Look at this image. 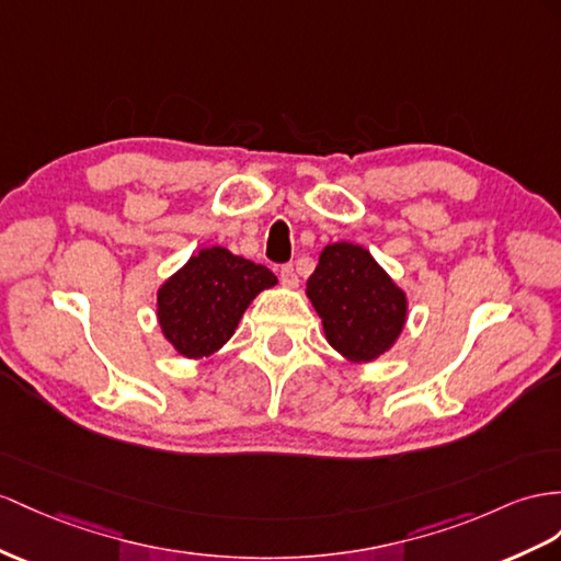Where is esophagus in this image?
Wrapping results in <instances>:
<instances>
[{"mask_svg": "<svg viewBox=\"0 0 561 561\" xmlns=\"http://www.w3.org/2000/svg\"><path fill=\"white\" fill-rule=\"evenodd\" d=\"M279 279H282V284H284V286H298V275H296V267H294L291 263L282 265V270H279Z\"/></svg>", "mask_w": 561, "mask_h": 561, "instance_id": "34e87169", "label": "esophagus"}]
</instances>
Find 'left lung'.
<instances>
[{
	"label": "left lung",
	"mask_w": 561,
	"mask_h": 561,
	"mask_svg": "<svg viewBox=\"0 0 561 561\" xmlns=\"http://www.w3.org/2000/svg\"><path fill=\"white\" fill-rule=\"evenodd\" d=\"M306 294L322 318L327 341L348 360H375L403 332L405 294L355 243H332L322 251Z\"/></svg>",
	"instance_id": "left-lung-1"
}]
</instances>
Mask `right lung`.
Wrapping results in <instances>:
<instances>
[{
  "instance_id": "add662e5",
  "label": "right lung",
  "mask_w": 561,
  "mask_h": 561,
  "mask_svg": "<svg viewBox=\"0 0 561 561\" xmlns=\"http://www.w3.org/2000/svg\"><path fill=\"white\" fill-rule=\"evenodd\" d=\"M265 265L213 247L192 255L158 291V322L184 357H206L229 341L255 294L275 286Z\"/></svg>"
}]
</instances>
